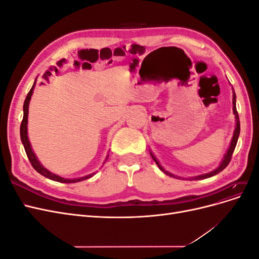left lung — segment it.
I'll return each instance as SVG.
<instances>
[{"label": "left lung", "mask_w": 259, "mask_h": 259, "mask_svg": "<svg viewBox=\"0 0 259 259\" xmlns=\"http://www.w3.org/2000/svg\"><path fill=\"white\" fill-rule=\"evenodd\" d=\"M232 103H233V113H234V115H236L237 126H236V130H234V134H233V137H232V140H231L230 147H229V149H228V151H227V153H226V155H225V158H224L223 162L221 163V165H219L215 170L210 171V173H207V174H204V175H200V176H197V177H191V178H188V179H190V180H194V179L198 180V179H204V178L211 177V176H214V175H216V174H218V173H221V171H222L223 169H225V168L227 167V165H228V164L230 163L232 153H233V151H234V149H236V146H237V143H238V138H239V135H240V120H239V115H238L237 107H236V94H233V101H232ZM150 154H151V156H152V159L154 160V162L156 163V165L159 166V168H160L161 170H163L164 173H165L166 175H169V176H171V177H176V178H177V176L171 175L170 173H168V171L164 170L163 167L159 164L158 160H156V159L154 158V155H153L151 152H150ZM178 178H180V177H178Z\"/></svg>", "instance_id": "8db88e82"}]
</instances>
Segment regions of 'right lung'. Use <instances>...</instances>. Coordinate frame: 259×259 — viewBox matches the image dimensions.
Here are the masks:
<instances>
[{
  "label": "right lung",
  "instance_id": "obj_1",
  "mask_svg": "<svg viewBox=\"0 0 259 259\" xmlns=\"http://www.w3.org/2000/svg\"><path fill=\"white\" fill-rule=\"evenodd\" d=\"M34 85H35V82H34L32 88H31V90L29 91L28 95H27V97H26V99H25V103H23V117H22V121H21V124H20V138H21V142H22L23 147H25V150H26V153H27L28 159H29V161H30V163H31V165H32V167L37 171V173H40L41 175L45 176L46 178L55 180V182H58V183H66V184L77 183V182H81V180H84V179H88V178L92 177L94 174L88 175V176H85V177H81V178H75V179H66V178H62V177H60V176H57V175H55V174L51 173L50 170H48L45 167H43V166L41 165V163L37 161L35 154L33 153L32 149H31V146H30V143H29V139H28V134H27L29 101H30V99H31V95H32V93H33Z\"/></svg>",
  "mask_w": 259,
  "mask_h": 259
}]
</instances>
